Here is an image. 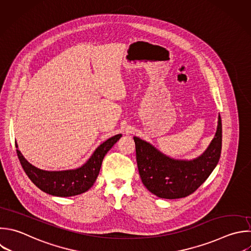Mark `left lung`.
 Masks as SVG:
<instances>
[{
	"instance_id": "left-lung-1",
	"label": "left lung",
	"mask_w": 251,
	"mask_h": 251,
	"mask_svg": "<svg viewBox=\"0 0 251 251\" xmlns=\"http://www.w3.org/2000/svg\"><path fill=\"white\" fill-rule=\"evenodd\" d=\"M136 162L145 187L160 198L176 199L193 193L217 166L222 150V121L205 152L193 160H176L136 136Z\"/></svg>"
}]
</instances>
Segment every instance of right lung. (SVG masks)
<instances>
[{
    "label": "right lung",
    "mask_w": 251,
    "mask_h": 251,
    "mask_svg": "<svg viewBox=\"0 0 251 251\" xmlns=\"http://www.w3.org/2000/svg\"><path fill=\"white\" fill-rule=\"evenodd\" d=\"M121 137L122 134H117L107 139L96 148L85 164L75 170H41L31 165L19 149H17V153L25 174L38 188L51 195L69 197L81 194L93 185L105 155ZM16 147L18 148L17 143Z\"/></svg>",
    "instance_id": "right-lung-1"
}]
</instances>
